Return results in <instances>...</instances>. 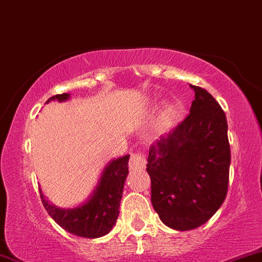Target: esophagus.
Returning a JSON list of instances; mask_svg holds the SVG:
<instances>
[{"instance_id":"1","label":"esophagus","mask_w":262,"mask_h":262,"mask_svg":"<svg viewBox=\"0 0 262 262\" xmlns=\"http://www.w3.org/2000/svg\"><path fill=\"white\" fill-rule=\"evenodd\" d=\"M146 165V158L144 152H134L130 155L129 160V169L130 170H143Z\"/></svg>"}]
</instances>
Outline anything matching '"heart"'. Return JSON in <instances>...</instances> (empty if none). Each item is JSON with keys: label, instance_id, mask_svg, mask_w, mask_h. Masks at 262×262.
<instances>
[{"label": "heart", "instance_id": "heart-1", "mask_svg": "<svg viewBox=\"0 0 262 262\" xmlns=\"http://www.w3.org/2000/svg\"><path fill=\"white\" fill-rule=\"evenodd\" d=\"M176 113H177V108L175 106H170L169 108H167L166 114L169 118H173V117L176 116Z\"/></svg>", "mask_w": 262, "mask_h": 262}]
</instances>
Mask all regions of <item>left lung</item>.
I'll return each instance as SVG.
<instances>
[{"mask_svg":"<svg viewBox=\"0 0 262 262\" xmlns=\"http://www.w3.org/2000/svg\"><path fill=\"white\" fill-rule=\"evenodd\" d=\"M194 90L189 114L149 149L151 203L162 223L191 230L210 219L228 193L230 145L224 111Z\"/></svg>","mask_w":262,"mask_h":262,"instance_id":"obj_1","label":"left lung"}]
</instances>
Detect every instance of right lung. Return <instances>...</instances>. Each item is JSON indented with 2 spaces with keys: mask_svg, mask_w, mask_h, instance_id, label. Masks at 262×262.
Wrapping results in <instances>:
<instances>
[{
  "mask_svg": "<svg viewBox=\"0 0 262 262\" xmlns=\"http://www.w3.org/2000/svg\"><path fill=\"white\" fill-rule=\"evenodd\" d=\"M69 93L55 95L47 101H66ZM129 155L112 160L102 172L98 186L82 206L61 209L52 206L40 191V200L49 215L62 229L76 236L95 239L106 235L116 224L119 214L124 181L128 175Z\"/></svg>",
  "mask_w": 262,
  "mask_h": 262,
  "instance_id": "right-lung-1",
  "label": "right lung"
}]
</instances>
